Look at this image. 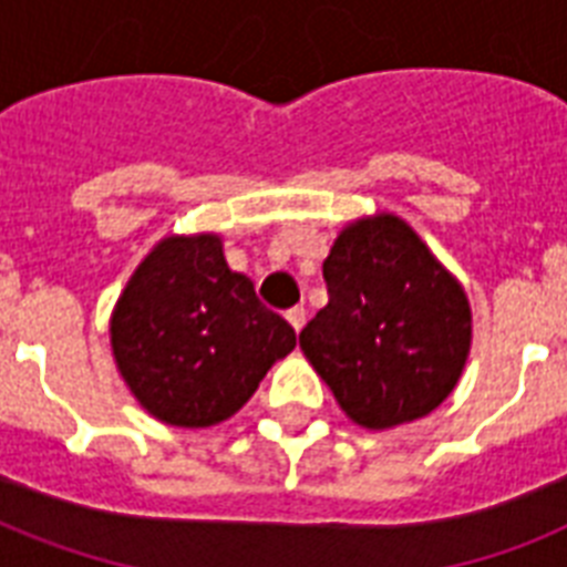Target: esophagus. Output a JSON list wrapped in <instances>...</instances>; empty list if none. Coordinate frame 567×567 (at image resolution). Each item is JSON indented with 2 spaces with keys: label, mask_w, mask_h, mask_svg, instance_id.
Wrapping results in <instances>:
<instances>
[{
  "label": "esophagus",
  "mask_w": 567,
  "mask_h": 567,
  "mask_svg": "<svg viewBox=\"0 0 567 567\" xmlns=\"http://www.w3.org/2000/svg\"><path fill=\"white\" fill-rule=\"evenodd\" d=\"M285 318H288V323H291L297 332L306 327V309H302V306H293V309H288V315H285Z\"/></svg>",
  "instance_id": "obj_1"
}]
</instances>
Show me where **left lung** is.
I'll list each match as a JSON object with an SVG mask.
<instances>
[{"mask_svg": "<svg viewBox=\"0 0 567 567\" xmlns=\"http://www.w3.org/2000/svg\"><path fill=\"white\" fill-rule=\"evenodd\" d=\"M329 302L300 350L341 412L371 432L439 409L465 371L474 315L456 276L391 212L347 223L323 261Z\"/></svg>", "mask_w": 567, "mask_h": 567, "instance_id": "1", "label": "left lung"}]
</instances>
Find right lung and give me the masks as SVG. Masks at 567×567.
I'll use <instances>...</instances> for the list:
<instances>
[{"instance_id":"right-lung-1","label":"right lung","mask_w":567,"mask_h":567,"mask_svg":"<svg viewBox=\"0 0 567 567\" xmlns=\"http://www.w3.org/2000/svg\"><path fill=\"white\" fill-rule=\"evenodd\" d=\"M111 353L141 409L182 430L229 421L297 336L235 274L217 231L167 235L111 311Z\"/></svg>"}]
</instances>
